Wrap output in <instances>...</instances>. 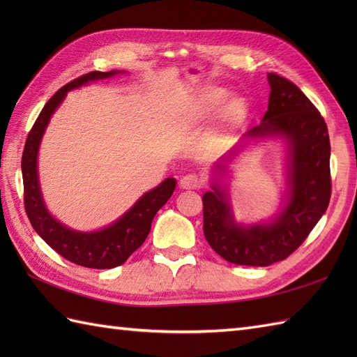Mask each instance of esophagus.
I'll return each instance as SVG.
<instances>
[{"mask_svg": "<svg viewBox=\"0 0 357 357\" xmlns=\"http://www.w3.org/2000/svg\"><path fill=\"white\" fill-rule=\"evenodd\" d=\"M179 184L185 190H198L202 187V179L196 173H187L179 179Z\"/></svg>", "mask_w": 357, "mask_h": 357, "instance_id": "obj_1", "label": "esophagus"}]
</instances>
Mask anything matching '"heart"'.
I'll return each instance as SVG.
<instances>
[{
  "mask_svg": "<svg viewBox=\"0 0 357 357\" xmlns=\"http://www.w3.org/2000/svg\"><path fill=\"white\" fill-rule=\"evenodd\" d=\"M227 96H229L227 90H224L221 87H210L201 95L199 107L202 112H206V113L215 112L219 105H221L227 100ZM245 113H247L245 101L241 100V98H233V100L227 102L225 107L222 109L221 119L225 126H233L244 119Z\"/></svg>",
  "mask_w": 357,
  "mask_h": 357,
  "instance_id": "b5f03b06",
  "label": "heart"
}]
</instances>
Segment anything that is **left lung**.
<instances>
[{
  "mask_svg": "<svg viewBox=\"0 0 357 357\" xmlns=\"http://www.w3.org/2000/svg\"><path fill=\"white\" fill-rule=\"evenodd\" d=\"M270 98L264 123L253 136L276 133L290 146V201L273 224H234L224 195L202 196L204 234L215 252L236 265L267 267L287 259L322 218L331 196L330 138L321 112L304 92L280 75H268Z\"/></svg>",
  "mask_w": 357,
  "mask_h": 357,
  "instance_id": "8db88e82",
  "label": "left lung"
}]
</instances>
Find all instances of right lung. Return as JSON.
Wrapping results in <instances>:
<instances>
[{"label": "right lung", "mask_w": 357, "mask_h": 357, "mask_svg": "<svg viewBox=\"0 0 357 357\" xmlns=\"http://www.w3.org/2000/svg\"><path fill=\"white\" fill-rule=\"evenodd\" d=\"M115 70L90 72L67 82L45 102L35 124L30 128L21 159L22 184H24V208L30 224L47 245H50L64 259L87 268H113L124 264L135 250H138L151 229L158 210L170 199L176 181L165 179L153 190L146 193L127 213L110 227L95 233H79L69 230L53 219L41 198L36 176V155L44 128L49 124L52 113L64 100L66 93L87 81L110 78Z\"/></svg>", "instance_id": "1"}]
</instances>
